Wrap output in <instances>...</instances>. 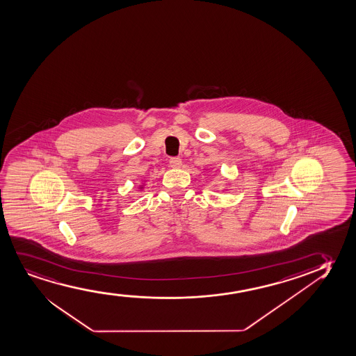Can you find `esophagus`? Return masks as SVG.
<instances>
[{"instance_id":"obj_1","label":"esophagus","mask_w":356,"mask_h":356,"mask_svg":"<svg viewBox=\"0 0 356 356\" xmlns=\"http://www.w3.org/2000/svg\"><path fill=\"white\" fill-rule=\"evenodd\" d=\"M170 166L172 168H179L181 166V160L179 158H171L170 159Z\"/></svg>"}]
</instances>
